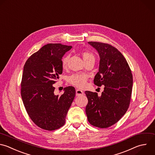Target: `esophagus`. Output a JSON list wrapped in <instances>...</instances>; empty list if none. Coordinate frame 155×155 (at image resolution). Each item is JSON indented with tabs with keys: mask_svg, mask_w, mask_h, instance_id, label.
Here are the masks:
<instances>
[{
	"mask_svg": "<svg viewBox=\"0 0 155 155\" xmlns=\"http://www.w3.org/2000/svg\"><path fill=\"white\" fill-rule=\"evenodd\" d=\"M83 94H84L83 91H82V90H79V89H77V90H76V96H81V95H82Z\"/></svg>",
	"mask_w": 155,
	"mask_h": 155,
	"instance_id": "1",
	"label": "esophagus"
}]
</instances>
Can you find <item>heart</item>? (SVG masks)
<instances>
[{"label": "heart", "instance_id": "b5f03b06", "mask_svg": "<svg viewBox=\"0 0 155 155\" xmlns=\"http://www.w3.org/2000/svg\"><path fill=\"white\" fill-rule=\"evenodd\" d=\"M82 57H83V59L84 61H86L90 58H94L93 54L88 51H83L82 53ZM69 58H70L69 55H66L62 58L61 63H62V67L63 68H67V65H68V62L69 60ZM87 79H88V77L86 74L76 73V74H74L69 77L68 82L70 84H71L78 88H83L87 85Z\"/></svg>", "mask_w": 155, "mask_h": 155}]
</instances>
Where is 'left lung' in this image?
<instances>
[{"label":"left lung","instance_id":"8db88e82","mask_svg":"<svg viewBox=\"0 0 155 155\" xmlns=\"http://www.w3.org/2000/svg\"><path fill=\"white\" fill-rule=\"evenodd\" d=\"M100 56L99 71L94 84L104 90L97 93L85 92L88 104L85 112L90 124L105 128L117 122L127 111L131 100L133 76L130 68L122 54L112 45L98 42H88Z\"/></svg>","mask_w":155,"mask_h":155}]
</instances>
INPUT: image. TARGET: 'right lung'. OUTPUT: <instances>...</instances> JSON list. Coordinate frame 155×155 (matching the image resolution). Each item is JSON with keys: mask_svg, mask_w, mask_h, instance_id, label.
<instances>
[{"mask_svg": "<svg viewBox=\"0 0 155 155\" xmlns=\"http://www.w3.org/2000/svg\"><path fill=\"white\" fill-rule=\"evenodd\" d=\"M71 48L48 44L24 65L21 84L22 101L30 119L42 129L53 131L62 127L74 98V87L64 88V93L59 96L54 94L53 86L62 73V56Z\"/></svg>", "mask_w": 155, "mask_h": 155, "instance_id": "add662e5", "label": "right lung"}]
</instances>
